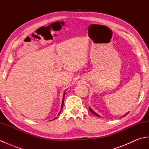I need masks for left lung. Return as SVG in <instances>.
I'll return each mask as SVG.
<instances>
[{"label":"left lung","mask_w":149,"mask_h":149,"mask_svg":"<svg viewBox=\"0 0 149 149\" xmlns=\"http://www.w3.org/2000/svg\"><path fill=\"white\" fill-rule=\"evenodd\" d=\"M90 111H91V113H92L93 114H94V115H96L97 116H99V115H97V114L96 113H95V112L93 111L92 109H91L90 108Z\"/></svg>","instance_id":"8db88e82"}]
</instances>
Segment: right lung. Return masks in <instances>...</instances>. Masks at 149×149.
Listing matches in <instances>:
<instances>
[{
  "label": "right lung",
  "instance_id": "1",
  "mask_svg": "<svg viewBox=\"0 0 149 149\" xmlns=\"http://www.w3.org/2000/svg\"><path fill=\"white\" fill-rule=\"evenodd\" d=\"M65 93H64V95H63V101H62V106H61V110H60V111H59V115L60 112H61V109H63V104H64V98H65ZM55 118H54L53 120H54Z\"/></svg>",
  "mask_w": 149,
  "mask_h": 149
}]
</instances>
